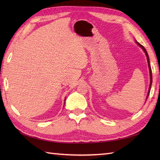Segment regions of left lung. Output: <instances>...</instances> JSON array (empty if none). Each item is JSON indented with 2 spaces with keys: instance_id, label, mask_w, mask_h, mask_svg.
<instances>
[{
  "instance_id": "1",
  "label": "left lung",
  "mask_w": 160,
  "mask_h": 160,
  "mask_svg": "<svg viewBox=\"0 0 160 160\" xmlns=\"http://www.w3.org/2000/svg\"><path fill=\"white\" fill-rule=\"evenodd\" d=\"M136 42L138 43V45H139L140 47H141L142 48V49L144 51L145 53H146V57H147V59H148V66H149V73H150V80H151V81H150V85H149V89L148 94V97H147V98H148V95H149V92H150V88H151L152 83V69H151V66H150V64H149V56H148V52H147V51H146V49H145V47H144L143 45H142L141 44H139V43L138 42Z\"/></svg>"
}]
</instances>
